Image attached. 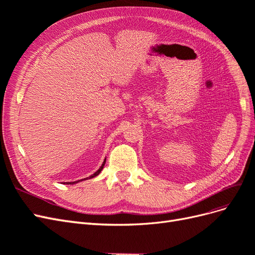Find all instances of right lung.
Masks as SVG:
<instances>
[{"label":"right lung","instance_id":"right-lung-1","mask_svg":"<svg viewBox=\"0 0 255 255\" xmlns=\"http://www.w3.org/2000/svg\"><path fill=\"white\" fill-rule=\"evenodd\" d=\"M105 160H106V158L104 159V161H103V164H102V166L99 168V170L98 171H96L94 174L92 175H90L89 177H86V179H82V180H79V181H76V182H67V184L68 185H71V184H75V183H78V182H80V181H83V180H88V179H92V177H95V176H97V175H99V173L102 171V169H103V167H104V165H105Z\"/></svg>","mask_w":255,"mask_h":255}]
</instances>
